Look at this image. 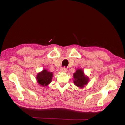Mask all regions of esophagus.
I'll return each mask as SVG.
<instances>
[{"instance_id": "1", "label": "esophagus", "mask_w": 125, "mask_h": 125, "mask_svg": "<svg viewBox=\"0 0 125 125\" xmlns=\"http://www.w3.org/2000/svg\"><path fill=\"white\" fill-rule=\"evenodd\" d=\"M67 71V69L65 67L62 68L61 69H60V71L62 72V73H65V72H66Z\"/></svg>"}]
</instances>
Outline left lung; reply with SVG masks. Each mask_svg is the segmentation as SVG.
Returning <instances> with one entry per match:
<instances>
[{
  "mask_svg": "<svg viewBox=\"0 0 125 125\" xmlns=\"http://www.w3.org/2000/svg\"><path fill=\"white\" fill-rule=\"evenodd\" d=\"M73 79L74 84L81 88H83L89 81V78L85 76L83 71L80 69H77L73 73Z\"/></svg>",
  "mask_w": 125,
  "mask_h": 125,
  "instance_id": "8db88e82",
  "label": "left lung"
}]
</instances>
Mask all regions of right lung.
Listing matches in <instances>:
<instances>
[{
	"label": "right lung",
	"mask_w": 125,
	"mask_h": 125,
	"mask_svg": "<svg viewBox=\"0 0 125 125\" xmlns=\"http://www.w3.org/2000/svg\"><path fill=\"white\" fill-rule=\"evenodd\" d=\"M53 73L44 69L37 74L36 80L38 83L43 86H47L52 82Z\"/></svg>",
	"instance_id": "right-lung-1"
}]
</instances>
